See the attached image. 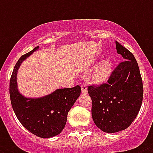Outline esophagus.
<instances>
[{
    "label": "esophagus",
    "instance_id": "esophagus-1",
    "mask_svg": "<svg viewBox=\"0 0 153 153\" xmlns=\"http://www.w3.org/2000/svg\"><path fill=\"white\" fill-rule=\"evenodd\" d=\"M81 91L82 94H86L87 93V86L86 84H82L81 85Z\"/></svg>",
    "mask_w": 153,
    "mask_h": 153
}]
</instances>
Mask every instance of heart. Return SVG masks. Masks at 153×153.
Instances as JSON below:
<instances>
[{"label":"heart","mask_w":153,"mask_h":153,"mask_svg":"<svg viewBox=\"0 0 153 153\" xmlns=\"http://www.w3.org/2000/svg\"><path fill=\"white\" fill-rule=\"evenodd\" d=\"M114 64L111 60L105 59L102 61L98 67H96L92 75V80L94 83L100 84L107 81L113 73Z\"/></svg>","instance_id":"b5f03b06"}]
</instances>
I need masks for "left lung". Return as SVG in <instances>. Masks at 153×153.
Instances as JSON below:
<instances>
[{
    "label": "left lung",
    "instance_id": "1",
    "mask_svg": "<svg viewBox=\"0 0 153 153\" xmlns=\"http://www.w3.org/2000/svg\"><path fill=\"white\" fill-rule=\"evenodd\" d=\"M115 44L117 52L125 61L115 68L108 83L88 87L94 122L107 133L120 132L130 126L140 111L144 92L135 57L118 42Z\"/></svg>",
    "mask_w": 153,
    "mask_h": 153
}]
</instances>
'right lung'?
<instances>
[{"instance_id":"1","label":"right lung","mask_w":153,"mask_h":153,"mask_svg":"<svg viewBox=\"0 0 153 153\" xmlns=\"http://www.w3.org/2000/svg\"><path fill=\"white\" fill-rule=\"evenodd\" d=\"M39 47L22 55L11 76L9 94L13 111L26 129L41 138L59 135L67 123V114L81 94V87L57 89L39 98H27L18 89L17 73L20 65Z\"/></svg>"}]
</instances>
